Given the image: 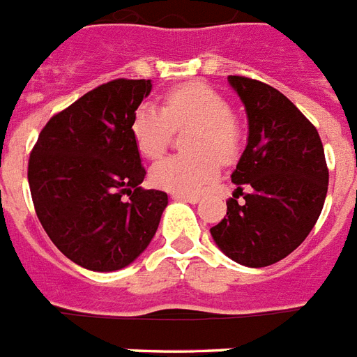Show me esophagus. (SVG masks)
Here are the masks:
<instances>
[{
  "label": "esophagus",
  "mask_w": 357,
  "mask_h": 357,
  "mask_svg": "<svg viewBox=\"0 0 357 357\" xmlns=\"http://www.w3.org/2000/svg\"><path fill=\"white\" fill-rule=\"evenodd\" d=\"M175 201H184V202H190V204H197L199 202V197L197 195H182V193H175L173 195Z\"/></svg>",
  "instance_id": "1"
}]
</instances>
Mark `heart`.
I'll list each match as a JSON object with an SVG mask.
<instances>
[{
	"label": "heart",
	"instance_id": "obj_1",
	"mask_svg": "<svg viewBox=\"0 0 357 357\" xmlns=\"http://www.w3.org/2000/svg\"><path fill=\"white\" fill-rule=\"evenodd\" d=\"M195 125L188 134L192 153H176L151 167L153 184L171 193L193 195L219 173V161L232 162L241 151L243 130L227 99L213 88L192 82L165 96L164 108L142 102L130 119V134L138 151L156 158L169 144L175 127Z\"/></svg>",
	"mask_w": 357,
	"mask_h": 357
}]
</instances>
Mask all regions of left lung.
Here are the masks:
<instances>
[{
    "label": "left lung",
    "mask_w": 357,
    "mask_h": 357,
    "mask_svg": "<svg viewBox=\"0 0 357 357\" xmlns=\"http://www.w3.org/2000/svg\"><path fill=\"white\" fill-rule=\"evenodd\" d=\"M228 84L243 102L249 136L230 175L238 190L210 234L236 264L267 267L291 255L321 215L328 192L323 142L276 88L239 75ZM239 195L245 202H237Z\"/></svg>",
    "instance_id": "left-lung-1"
}]
</instances>
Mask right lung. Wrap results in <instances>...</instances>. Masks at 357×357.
I'll return each instance as SVG.
<instances>
[{"label":"right lung","instance_id":"add662e5","mask_svg":"<svg viewBox=\"0 0 357 357\" xmlns=\"http://www.w3.org/2000/svg\"><path fill=\"white\" fill-rule=\"evenodd\" d=\"M151 90L145 79L101 84L53 116L31 153L40 223L66 258L88 271L132 264L167 206V193L139 188L145 169L130 134L134 110Z\"/></svg>","mask_w":357,"mask_h":357}]
</instances>
